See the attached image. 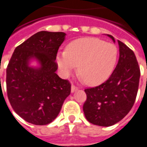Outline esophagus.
Wrapping results in <instances>:
<instances>
[{"mask_svg":"<svg viewBox=\"0 0 147 147\" xmlns=\"http://www.w3.org/2000/svg\"><path fill=\"white\" fill-rule=\"evenodd\" d=\"M78 90V88L76 86H74V85H72L71 86V92H76V91Z\"/></svg>","mask_w":147,"mask_h":147,"instance_id":"1","label":"esophagus"}]
</instances>
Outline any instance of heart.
I'll use <instances>...</instances> for the list:
<instances>
[{
	"label": "heart",
	"mask_w": 147,
	"mask_h": 147,
	"mask_svg": "<svg viewBox=\"0 0 147 147\" xmlns=\"http://www.w3.org/2000/svg\"><path fill=\"white\" fill-rule=\"evenodd\" d=\"M117 57L114 44L96 37H85L72 41L66 51L58 53L56 62L63 76H68L78 65L82 80L89 86H97L110 77Z\"/></svg>",
	"instance_id": "obj_1"
}]
</instances>
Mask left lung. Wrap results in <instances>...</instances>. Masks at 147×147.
<instances>
[{"instance_id": "8db88e82", "label": "left lung", "mask_w": 147, "mask_h": 147, "mask_svg": "<svg viewBox=\"0 0 147 147\" xmlns=\"http://www.w3.org/2000/svg\"><path fill=\"white\" fill-rule=\"evenodd\" d=\"M115 42L112 35L107 34ZM119 59L107 81L98 86L85 89L86 100L83 112L90 123L113 125L128 114L138 94L140 71L134 52L118 40Z\"/></svg>"}]
</instances>
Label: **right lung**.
<instances>
[{"mask_svg":"<svg viewBox=\"0 0 147 147\" xmlns=\"http://www.w3.org/2000/svg\"><path fill=\"white\" fill-rule=\"evenodd\" d=\"M66 34L42 31L16 47L7 68V96L17 114L31 124L52 122L71 94V83L56 74L59 48ZM34 59L39 67L30 66Z\"/></svg>","mask_w":147,"mask_h":147,"instance_id":"right-lung-1","label":"right lung"}]
</instances>
